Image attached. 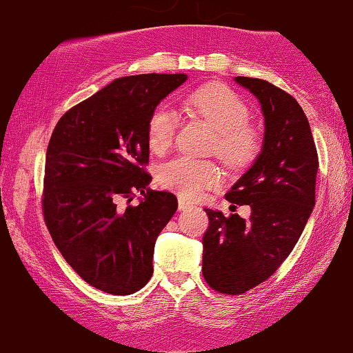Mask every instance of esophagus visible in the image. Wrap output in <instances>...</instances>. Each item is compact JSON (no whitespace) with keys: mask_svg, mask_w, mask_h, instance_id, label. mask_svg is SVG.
<instances>
[{"mask_svg":"<svg viewBox=\"0 0 353 353\" xmlns=\"http://www.w3.org/2000/svg\"><path fill=\"white\" fill-rule=\"evenodd\" d=\"M179 210H187V209H192L193 207V204L192 203H188L187 199H183V198H179Z\"/></svg>","mask_w":353,"mask_h":353,"instance_id":"1","label":"esophagus"}]
</instances>
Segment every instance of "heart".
<instances>
[{
	"instance_id": "obj_1",
	"label": "heart",
	"mask_w": 353,
	"mask_h": 353,
	"mask_svg": "<svg viewBox=\"0 0 353 353\" xmlns=\"http://www.w3.org/2000/svg\"><path fill=\"white\" fill-rule=\"evenodd\" d=\"M187 108L194 116L209 122L218 130L215 150L231 166H242L256 155L259 137L248 125L250 110L231 89L209 85L190 92ZM179 117L170 105H160L152 111L148 122V141L154 154H165L174 141ZM159 182L183 199L194 201L205 190L221 182V171L214 161L177 157L160 168Z\"/></svg>"
}]
</instances>
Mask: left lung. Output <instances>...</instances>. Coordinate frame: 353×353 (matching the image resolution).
<instances>
[{
	"label": "left lung",
	"mask_w": 353,
	"mask_h": 353,
	"mask_svg": "<svg viewBox=\"0 0 353 353\" xmlns=\"http://www.w3.org/2000/svg\"><path fill=\"white\" fill-rule=\"evenodd\" d=\"M234 81L259 102L264 138L253 165L226 194L229 203L250 205V218L205 209L203 275L218 292L237 295L272 276L299 242L316 205L319 160L297 100L259 78Z\"/></svg>",
	"instance_id": "left-lung-1"
}]
</instances>
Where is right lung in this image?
Returning <instances> with one entry per match:
<instances>
[{
  "instance_id": "1",
  "label": "right lung",
  "mask_w": 353,
  "mask_h": 353,
  "mask_svg": "<svg viewBox=\"0 0 353 353\" xmlns=\"http://www.w3.org/2000/svg\"><path fill=\"white\" fill-rule=\"evenodd\" d=\"M185 74L116 78L61 117L46 159L43 216L56 247L91 286L135 294L152 276L155 240L177 210L149 188L148 122ZM142 194L138 206L117 201Z\"/></svg>"
}]
</instances>
